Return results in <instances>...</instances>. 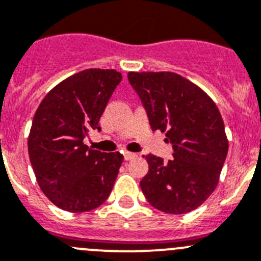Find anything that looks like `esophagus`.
Returning a JSON list of instances; mask_svg holds the SVG:
<instances>
[{"label":"esophagus","instance_id":"esophagus-1","mask_svg":"<svg viewBox=\"0 0 261 261\" xmlns=\"http://www.w3.org/2000/svg\"><path fill=\"white\" fill-rule=\"evenodd\" d=\"M136 153H133V152H125L123 153V157H125L126 161H131L134 160V158H136Z\"/></svg>","mask_w":261,"mask_h":261}]
</instances>
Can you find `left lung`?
<instances>
[{
  "mask_svg": "<svg viewBox=\"0 0 261 261\" xmlns=\"http://www.w3.org/2000/svg\"><path fill=\"white\" fill-rule=\"evenodd\" d=\"M152 130L166 133L174 158L143 155L149 165L140 188L153 207L179 215L199 207L215 191L228 154L218 107L201 87L172 72H128Z\"/></svg>",
  "mask_w": 261,
  "mask_h": 261,
  "instance_id": "8db88e82",
  "label": "left lung"
}]
</instances>
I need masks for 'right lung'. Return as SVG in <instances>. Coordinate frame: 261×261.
<instances>
[{
  "label": "right lung",
  "instance_id": "1",
  "mask_svg": "<svg viewBox=\"0 0 261 261\" xmlns=\"http://www.w3.org/2000/svg\"><path fill=\"white\" fill-rule=\"evenodd\" d=\"M122 74L91 68L70 75L47 92L36 111L28 153L41 191L69 213L99 207L111 194L123 155L84 144Z\"/></svg>",
  "mask_w": 261,
  "mask_h": 261
}]
</instances>
